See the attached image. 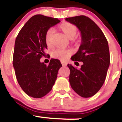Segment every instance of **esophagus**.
Wrapping results in <instances>:
<instances>
[{
	"label": "esophagus",
	"mask_w": 122,
	"mask_h": 122,
	"mask_svg": "<svg viewBox=\"0 0 122 122\" xmlns=\"http://www.w3.org/2000/svg\"><path fill=\"white\" fill-rule=\"evenodd\" d=\"M61 63H62V65H63V66H67V62H63V61H62V62H61Z\"/></svg>",
	"instance_id": "esophagus-1"
}]
</instances>
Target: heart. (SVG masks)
Returning <instances> with one entry per match:
<instances>
[{"label": "heart", "mask_w": 122, "mask_h": 122, "mask_svg": "<svg viewBox=\"0 0 122 122\" xmlns=\"http://www.w3.org/2000/svg\"><path fill=\"white\" fill-rule=\"evenodd\" d=\"M59 28L64 33L68 39H72L75 37L77 32V27L69 22H63L60 24ZM54 30L52 29H49L45 34V43L48 47H51L52 45V36ZM72 54V51L70 50H64L62 49H57L52 52V57L55 59L65 60L68 59Z\"/></svg>", "instance_id": "b5f03b06"}]
</instances>
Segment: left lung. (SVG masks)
<instances>
[{
  "instance_id": "obj_1",
  "label": "left lung",
  "mask_w": 122,
  "mask_h": 122,
  "mask_svg": "<svg viewBox=\"0 0 122 122\" xmlns=\"http://www.w3.org/2000/svg\"><path fill=\"white\" fill-rule=\"evenodd\" d=\"M65 20L77 26L81 39L78 52L71 57L75 65L83 62L81 68L67 65L70 85L81 97H90L98 92L106 78L110 60L108 42L101 29L88 17L79 15Z\"/></svg>"
}]
</instances>
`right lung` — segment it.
I'll return each mask as SVG.
<instances>
[{
	"instance_id": "obj_1",
	"label": "right lung",
	"mask_w": 122,
	"mask_h": 122,
	"mask_svg": "<svg viewBox=\"0 0 122 122\" xmlns=\"http://www.w3.org/2000/svg\"><path fill=\"white\" fill-rule=\"evenodd\" d=\"M60 20L42 15L33 16L22 28L15 42L13 66L19 85L34 98H42L52 90L59 68L60 60L51 59L49 65L41 62L47 49L45 34Z\"/></svg>"
}]
</instances>
